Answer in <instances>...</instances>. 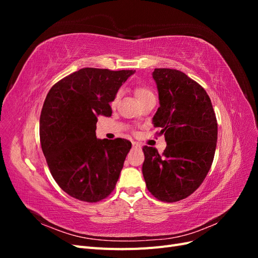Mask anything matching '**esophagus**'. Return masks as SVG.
Segmentation results:
<instances>
[{"label": "esophagus", "mask_w": 258, "mask_h": 258, "mask_svg": "<svg viewBox=\"0 0 258 258\" xmlns=\"http://www.w3.org/2000/svg\"><path fill=\"white\" fill-rule=\"evenodd\" d=\"M132 146H134V148H141V144L138 143V142H132Z\"/></svg>", "instance_id": "34e87169"}]
</instances>
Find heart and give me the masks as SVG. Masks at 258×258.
<instances>
[{"label":"heart","instance_id":"obj_1","mask_svg":"<svg viewBox=\"0 0 258 258\" xmlns=\"http://www.w3.org/2000/svg\"><path fill=\"white\" fill-rule=\"evenodd\" d=\"M135 93H136V96L139 101H141L150 96H153V92L148 88L143 87V86H139V87H137L135 90ZM118 100H119V93H116L113 101H112V105H115L117 102H118Z\"/></svg>","mask_w":258,"mask_h":258}]
</instances>
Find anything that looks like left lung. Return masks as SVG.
<instances>
[{
  "label": "left lung",
  "instance_id": "1",
  "mask_svg": "<svg viewBox=\"0 0 258 258\" xmlns=\"http://www.w3.org/2000/svg\"><path fill=\"white\" fill-rule=\"evenodd\" d=\"M159 104L154 127L165 135L166 150L144 146L142 172L155 198L175 202L188 197L204 182L212 166L216 141V116L207 91L185 73L155 69Z\"/></svg>",
  "mask_w": 258,
  "mask_h": 258
}]
</instances>
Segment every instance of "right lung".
<instances>
[{
  "mask_svg": "<svg viewBox=\"0 0 258 258\" xmlns=\"http://www.w3.org/2000/svg\"><path fill=\"white\" fill-rule=\"evenodd\" d=\"M134 70L84 68L54 84L40 117L42 151L54 181L85 202L106 198L118 181L131 148L126 139L96 137L98 116H111L112 102Z\"/></svg>",
  "mask_w": 258,
  "mask_h": 258,
  "instance_id": "obj_1",
  "label": "right lung"
}]
</instances>
